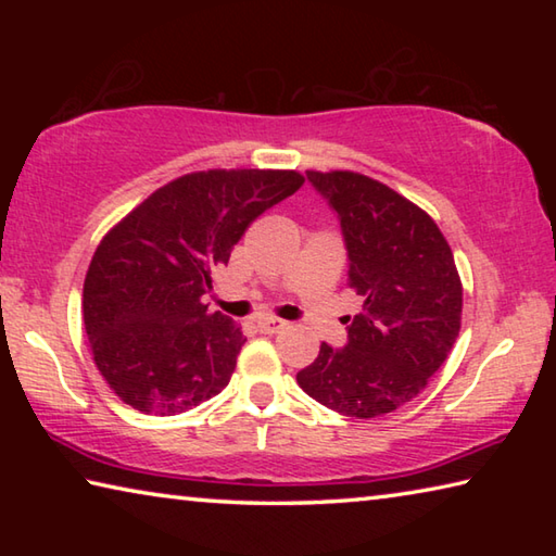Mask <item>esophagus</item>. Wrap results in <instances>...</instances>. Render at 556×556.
<instances>
[{
    "label": "esophagus",
    "instance_id": "34e87169",
    "mask_svg": "<svg viewBox=\"0 0 556 556\" xmlns=\"http://www.w3.org/2000/svg\"><path fill=\"white\" fill-rule=\"evenodd\" d=\"M287 326H289V324H287V321H281V318H269V316H265V318H257V328H260V333H267V336L285 331Z\"/></svg>",
    "mask_w": 556,
    "mask_h": 556
}]
</instances>
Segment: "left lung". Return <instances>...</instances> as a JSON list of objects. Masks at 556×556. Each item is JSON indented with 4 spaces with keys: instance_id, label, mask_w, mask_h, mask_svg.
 Here are the masks:
<instances>
[{
    "instance_id": "8db88e82",
    "label": "left lung",
    "mask_w": 556,
    "mask_h": 556,
    "mask_svg": "<svg viewBox=\"0 0 556 556\" xmlns=\"http://www.w3.org/2000/svg\"><path fill=\"white\" fill-rule=\"evenodd\" d=\"M341 218L348 287L363 299L348 345L321 343L299 388L345 417L390 414L427 388L464 312L454 252L427 211L357 172H306Z\"/></svg>"
}]
</instances>
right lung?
Here are the masks:
<instances>
[{"mask_svg": "<svg viewBox=\"0 0 556 556\" xmlns=\"http://www.w3.org/2000/svg\"><path fill=\"white\" fill-rule=\"evenodd\" d=\"M301 184L289 168L191 172L105 232L83 285V324L122 402L172 417L225 390L248 338L201 299L250 223Z\"/></svg>", "mask_w": 556, "mask_h": 556, "instance_id": "right-lung-1", "label": "right lung"}]
</instances>
